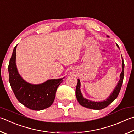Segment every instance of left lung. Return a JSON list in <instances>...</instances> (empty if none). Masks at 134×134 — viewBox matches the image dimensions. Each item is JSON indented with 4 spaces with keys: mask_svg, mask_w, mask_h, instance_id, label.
<instances>
[{
    "mask_svg": "<svg viewBox=\"0 0 134 134\" xmlns=\"http://www.w3.org/2000/svg\"><path fill=\"white\" fill-rule=\"evenodd\" d=\"M117 46L119 48V46L116 44ZM122 71L120 74V79L118 82V84H117L116 86L115 87V89H114V90L111 94L110 95L109 97L107 98L106 100H104V101L101 102H94V101H91V100H88L83 97L82 94L80 90V86H81V83L80 80L78 79V84H77L76 88V97L78 100L79 104L82 106H83L85 108H88L90 109H102L105 108V107L108 106V105L111 104V103L114 101V100L116 99L119 95V93L120 92L121 88L122 85L123 83V79L124 76V62L122 58Z\"/></svg>",
    "mask_w": 134,
    "mask_h": 134,
    "instance_id": "1",
    "label": "left lung"
}]
</instances>
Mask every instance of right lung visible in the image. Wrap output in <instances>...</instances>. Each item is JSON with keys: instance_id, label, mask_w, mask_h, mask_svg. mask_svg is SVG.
<instances>
[{"instance_id": "1", "label": "right lung", "mask_w": 134, "mask_h": 134, "mask_svg": "<svg viewBox=\"0 0 134 134\" xmlns=\"http://www.w3.org/2000/svg\"><path fill=\"white\" fill-rule=\"evenodd\" d=\"M17 45L13 49L8 66L9 81L14 94L19 102L29 109L41 111L47 108L53 104L56 90L63 81V78L49 79L45 82L38 85L26 82L19 74L16 68Z\"/></svg>"}]
</instances>
